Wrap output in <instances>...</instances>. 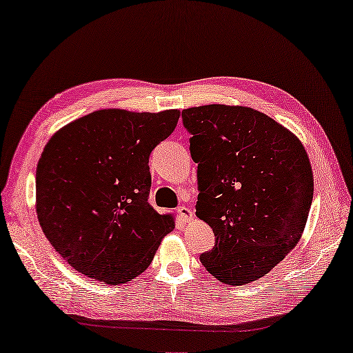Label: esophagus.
Instances as JSON below:
<instances>
[{
  "mask_svg": "<svg viewBox=\"0 0 353 353\" xmlns=\"http://www.w3.org/2000/svg\"><path fill=\"white\" fill-rule=\"evenodd\" d=\"M176 212H178V216L183 219V221H189V219L194 217L192 210H190V208H188V206H180L176 210Z\"/></svg>",
  "mask_w": 353,
  "mask_h": 353,
  "instance_id": "obj_1",
  "label": "esophagus"
}]
</instances>
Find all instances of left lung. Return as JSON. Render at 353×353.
I'll return each mask as SVG.
<instances>
[{
	"label": "left lung",
	"instance_id": "left-lung-1",
	"mask_svg": "<svg viewBox=\"0 0 353 353\" xmlns=\"http://www.w3.org/2000/svg\"><path fill=\"white\" fill-rule=\"evenodd\" d=\"M197 163L195 214L214 231L200 261L214 279L241 286L270 272L302 238L313 201V170L290 130L245 106L183 111Z\"/></svg>",
	"mask_w": 353,
	"mask_h": 353
}]
</instances>
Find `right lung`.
Returning <instances> with one entry per match:
<instances>
[{
	"label": "right lung",
	"mask_w": 353,
	"mask_h": 353,
	"mask_svg": "<svg viewBox=\"0 0 353 353\" xmlns=\"http://www.w3.org/2000/svg\"><path fill=\"white\" fill-rule=\"evenodd\" d=\"M178 109H100L56 131L36 172V211L54 250L106 285L134 280L153 261L172 214L148 205V158L169 137Z\"/></svg>",
	"instance_id": "add662e5"
}]
</instances>
